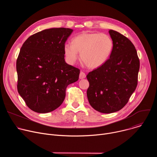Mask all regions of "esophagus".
I'll return each instance as SVG.
<instances>
[{"mask_svg":"<svg viewBox=\"0 0 157 157\" xmlns=\"http://www.w3.org/2000/svg\"><path fill=\"white\" fill-rule=\"evenodd\" d=\"M85 78H86V74L84 72L81 71L80 74H79V79H84Z\"/></svg>","mask_w":157,"mask_h":157,"instance_id":"34e87169","label":"esophagus"}]
</instances>
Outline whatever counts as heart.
I'll return each instance as SVG.
<instances>
[{
  "label": "heart",
  "mask_w": 157,
  "mask_h": 157,
  "mask_svg": "<svg viewBox=\"0 0 157 157\" xmlns=\"http://www.w3.org/2000/svg\"><path fill=\"white\" fill-rule=\"evenodd\" d=\"M114 48V41L107 34L82 32L72 40V44L65 43L63 50L66 61L76 63L80 53L81 60L89 68L96 69L109 58Z\"/></svg>",
  "instance_id": "obj_1"
}]
</instances>
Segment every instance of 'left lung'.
I'll list each match as a JSON object with an SVG mask.
<instances>
[{
	"instance_id": "obj_1",
	"label": "left lung",
	"mask_w": 157,
	"mask_h": 157,
	"mask_svg": "<svg viewBox=\"0 0 157 157\" xmlns=\"http://www.w3.org/2000/svg\"><path fill=\"white\" fill-rule=\"evenodd\" d=\"M109 33L114 48L108 60L89 72L87 96L90 105L101 113L122 109L137 86L140 61L137 50L127 37L113 30Z\"/></svg>"
}]
</instances>
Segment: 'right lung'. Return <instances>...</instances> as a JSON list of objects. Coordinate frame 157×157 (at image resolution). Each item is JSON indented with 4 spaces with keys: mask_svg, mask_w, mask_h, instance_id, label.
<instances>
[{
    "mask_svg": "<svg viewBox=\"0 0 157 157\" xmlns=\"http://www.w3.org/2000/svg\"><path fill=\"white\" fill-rule=\"evenodd\" d=\"M73 31L45 29L29 37L20 49L16 63L18 92L36 113H48L59 107L67 86L79 79V70L64 60L63 47Z\"/></svg>",
    "mask_w": 157,
    "mask_h": 157,
    "instance_id": "right-lung-1",
    "label": "right lung"
}]
</instances>
